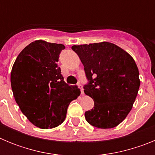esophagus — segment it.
<instances>
[{
	"label": "esophagus",
	"mask_w": 155,
	"mask_h": 155,
	"mask_svg": "<svg viewBox=\"0 0 155 155\" xmlns=\"http://www.w3.org/2000/svg\"><path fill=\"white\" fill-rule=\"evenodd\" d=\"M78 85L79 88L81 89V94H84V89H83V86H82V84H81V83H78Z\"/></svg>",
	"instance_id": "esophagus-1"
}]
</instances>
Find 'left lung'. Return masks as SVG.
Masks as SVG:
<instances>
[{
    "mask_svg": "<svg viewBox=\"0 0 155 155\" xmlns=\"http://www.w3.org/2000/svg\"><path fill=\"white\" fill-rule=\"evenodd\" d=\"M84 65V91L94 100L84 116L93 127L113 128L130 112L139 90V71L129 53L108 42L73 46Z\"/></svg>",
    "mask_w": 155,
    "mask_h": 155,
    "instance_id": "8db88e82",
    "label": "left lung"
}]
</instances>
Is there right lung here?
I'll list each match as a JSON object with an SVG mask.
<instances>
[{"mask_svg":"<svg viewBox=\"0 0 155 155\" xmlns=\"http://www.w3.org/2000/svg\"><path fill=\"white\" fill-rule=\"evenodd\" d=\"M63 44L31 42L19 53L11 74L14 97L33 125L51 129L64 121L70 102L80 95L78 86L64 81L57 64Z\"/></svg>","mask_w":155,"mask_h":155,"instance_id":"right-lung-1","label":"right lung"}]
</instances>
